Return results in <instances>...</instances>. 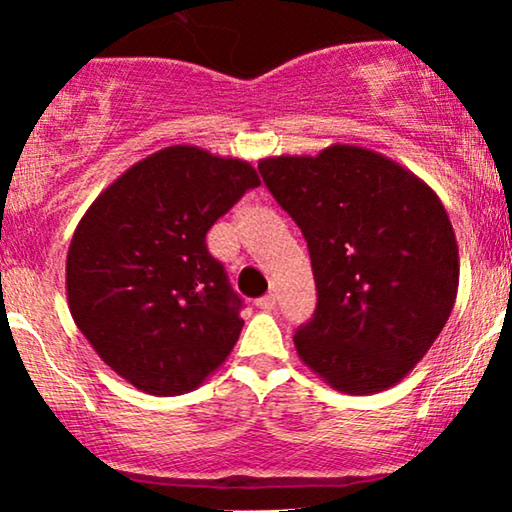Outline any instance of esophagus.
<instances>
[{
    "label": "esophagus",
    "mask_w": 512,
    "mask_h": 512,
    "mask_svg": "<svg viewBox=\"0 0 512 512\" xmlns=\"http://www.w3.org/2000/svg\"><path fill=\"white\" fill-rule=\"evenodd\" d=\"M275 305H277V300H275V296H272V293H268V296H263V298L256 300V307H261V310H265V312L275 310Z\"/></svg>",
    "instance_id": "1"
}]
</instances>
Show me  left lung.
Here are the masks:
<instances>
[{
    "label": "left lung",
    "mask_w": 512,
    "mask_h": 512,
    "mask_svg": "<svg viewBox=\"0 0 512 512\" xmlns=\"http://www.w3.org/2000/svg\"><path fill=\"white\" fill-rule=\"evenodd\" d=\"M258 172L310 249L319 298L293 335L300 361L349 396L394 387L457 300L459 247L443 202L408 167L352 144L263 158Z\"/></svg>",
    "instance_id": "8db88e82"
}]
</instances>
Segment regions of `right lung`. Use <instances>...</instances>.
Here are the masks:
<instances>
[{
  "label": "right lung",
  "mask_w": 512,
  "mask_h": 512,
  "mask_svg": "<svg viewBox=\"0 0 512 512\" xmlns=\"http://www.w3.org/2000/svg\"><path fill=\"white\" fill-rule=\"evenodd\" d=\"M261 179L247 160L165 146L97 195L67 254L74 324L144 394L198 389L233 352L242 300L205 235Z\"/></svg>",
  "instance_id": "obj_1"
}]
</instances>
